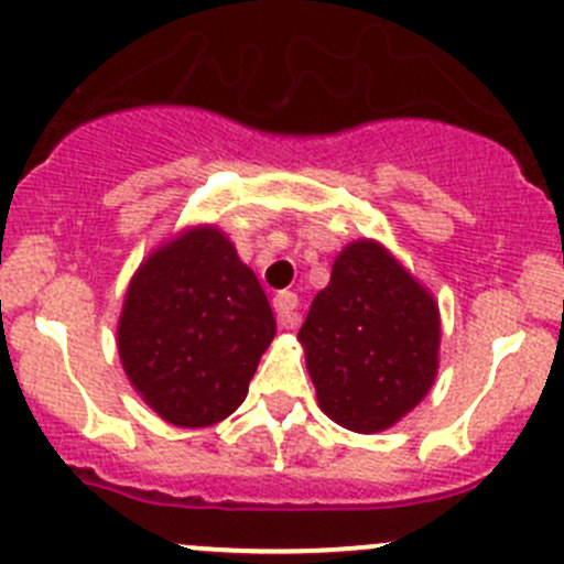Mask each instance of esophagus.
<instances>
[{"label": "esophagus", "instance_id": "esophagus-1", "mask_svg": "<svg viewBox=\"0 0 564 564\" xmlns=\"http://www.w3.org/2000/svg\"><path fill=\"white\" fill-rule=\"evenodd\" d=\"M272 305H275V314H278V327L283 329H294L300 324V297L294 292H278L275 300H272Z\"/></svg>", "mask_w": 564, "mask_h": 564}]
</instances>
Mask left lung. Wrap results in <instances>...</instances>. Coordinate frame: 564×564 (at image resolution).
Segmentation results:
<instances>
[{"instance_id":"8db88e82","label":"left lung","mask_w":564,"mask_h":564,"mask_svg":"<svg viewBox=\"0 0 564 564\" xmlns=\"http://www.w3.org/2000/svg\"><path fill=\"white\" fill-rule=\"evenodd\" d=\"M297 338L322 412L357 434H377L434 384L440 308L388 250L360 240L335 259Z\"/></svg>"}]
</instances>
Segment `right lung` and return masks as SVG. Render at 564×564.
I'll list each match as a JSON object with an SVG mask.
<instances>
[{"instance_id":"obj_1","label":"right lung","mask_w":564,"mask_h":564,"mask_svg":"<svg viewBox=\"0 0 564 564\" xmlns=\"http://www.w3.org/2000/svg\"><path fill=\"white\" fill-rule=\"evenodd\" d=\"M117 335L141 398L172 425L202 429L246 401L275 318L235 246L204 226L139 267Z\"/></svg>"}]
</instances>
